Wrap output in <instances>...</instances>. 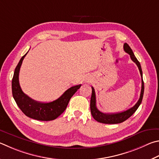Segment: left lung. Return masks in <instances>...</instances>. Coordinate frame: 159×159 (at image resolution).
<instances>
[{
	"instance_id": "1",
	"label": "left lung",
	"mask_w": 159,
	"mask_h": 159,
	"mask_svg": "<svg viewBox=\"0 0 159 159\" xmlns=\"http://www.w3.org/2000/svg\"><path fill=\"white\" fill-rule=\"evenodd\" d=\"M124 50L130 55L131 59L134 61L136 65L138 66V69H139L140 73L142 77V87H141V92L140 95V98L138 99V102L133 106L132 108L126 110L125 111L121 112H116V113H103V112L99 111L97 109L96 106V95H95L94 89L93 87H92V96H91V100H90V111L92 117H94L95 120L97 122L103 124H118L125 122L129 118L131 115L136 111V110L139 107L141 102H142L143 94H144V82L143 79V71L142 69H141L140 64L136 57L134 56V52L132 49L130 48L129 46L125 43L124 44Z\"/></svg>"
}]
</instances>
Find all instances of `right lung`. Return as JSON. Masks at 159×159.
Instances as JSON below:
<instances>
[{
    "mask_svg": "<svg viewBox=\"0 0 159 159\" xmlns=\"http://www.w3.org/2000/svg\"><path fill=\"white\" fill-rule=\"evenodd\" d=\"M28 52L21 57L14 70L11 81L13 97L17 106L27 117L40 121L53 120L65 111L71 97L80 88L81 85L72 86L67 89L58 99L51 102L42 103L32 99L28 95L24 93L20 87L19 81L20 68L23 60Z\"/></svg>",
    "mask_w": 159,
    "mask_h": 159,
    "instance_id": "1",
    "label": "right lung"
}]
</instances>
